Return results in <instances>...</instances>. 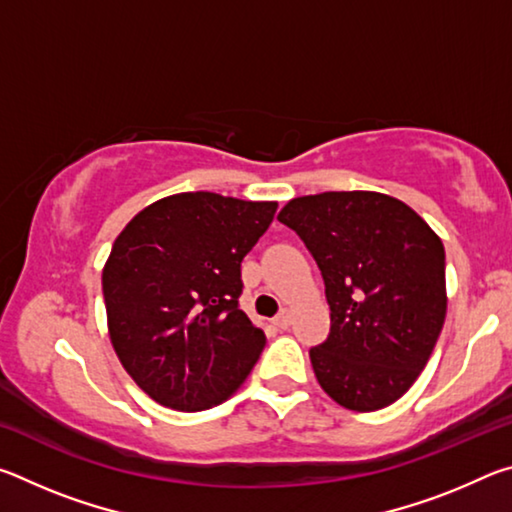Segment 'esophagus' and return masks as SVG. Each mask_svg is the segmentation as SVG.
I'll list each match as a JSON object with an SVG mask.
<instances>
[{
  "label": "esophagus",
  "instance_id": "esophagus-1",
  "mask_svg": "<svg viewBox=\"0 0 512 512\" xmlns=\"http://www.w3.org/2000/svg\"><path fill=\"white\" fill-rule=\"evenodd\" d=\"M273 323H275L277 327L287 329V327L291 325V311H289V309H282V311H280V314H277V316L273 318Z\"/></svg>",
  "mask_w": 512,
  "mask_h": 512
}]
</instances>
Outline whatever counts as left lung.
I'll use <instances>...</instances> for the list:
<instances>
[{
  "instance_id": "obj_1",
  "label": "left lung",
  "mask_w": 512,
  "mask_h": 512,
  "mask_svg": "<svg viewBox=\"0 0 512 512\" xmlns=\"http://www.w3.org/2000/svg\"><path fill=\"white\" fill-rule=\"evenodd\" d=\"M325 280L327 339L309 350L323 391L377 411L409 391L447 314L445 248L422 216L379 192L293 198L277 214Z\"/></svg>"
}]
</instances>
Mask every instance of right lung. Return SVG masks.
I'll return each instance as SVG.
<instances>
[{
	"instance_id": "right-lung-1",
	"label": "right lung",
	"mask_w": 512,
	"mask_h": 512,
	"mask_svg": "<svg viewBox=\"0 0 512 512\" xmlns=\"http://www.w3.org/2000/svg\"><path fill=\"white\" fill-rule=\"evenodd\" d=\"M275 210L273 201L173 194L115 239L101 275L110 341L158 404L212 409L250 375L266 336L239 309L241 262Z\"/></svg>"
}]
</instances>
